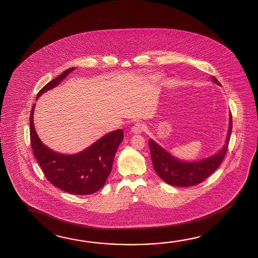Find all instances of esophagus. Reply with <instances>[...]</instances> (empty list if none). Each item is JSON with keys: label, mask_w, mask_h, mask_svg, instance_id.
<instances>
[{"label": "esophagus", "mask_w": 258, "mask_h": 258, "mask_svg": "<svg viewBox=\"0 0 258 258\" xmlns=\"http://www.w3.org/2000/svg\"><path fill=\"white\" fill-rule=\"evenodd\" d=\"M143 130H144V127H143L141 123H138V122L136 123V124L131 128L132 133H133V134H135V135H139V134H141Z\"/></svg>", "instance_id": "34e87169"}]
</instances>
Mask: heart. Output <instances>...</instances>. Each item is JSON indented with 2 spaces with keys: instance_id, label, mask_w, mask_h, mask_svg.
I'll list each match as a JSON object with an SVG mask.
<instances>
[{
  "instance_id": "obj_1",
  "label": "heart",
  "mask_w": 258,
  "mask_h": 258,
  "mask_svg": "<svg viewBox=\"0 0 258 258\" xmlns=\"http://www.w3.org/2000/svg\"><path fill=\"white\" fill-rule=\"evenodd\" d=\"M155 78H157V79H158V78H159V76H158V75H157V76H155Z\"/></svg>"
}]
</instances>
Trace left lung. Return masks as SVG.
Wrapping results in <instances>:
<instances>
[{
    "label": "left lung",
    "mask_w": 258,
    "mask_h": 258,
    "mask_svg": "<svg viewBox=\"0 0 258 258\" xmlns=\"http://www.w3.org/2000/svg\"><path fill=\"white\" fill-rule=\"evenodd\" d=\"M212 81L220 86V83L214 77H212ZM229 121L227 137L222 148L218 153L209 158L195 161H185L177 159L150 138L148 146L150 148L154 170L165 182L173 186H194L202 182L219 168L224 159L232 129V118L230 112Z\"/></svg>",
    "instance_id": "obj_1"
}]
</instances>
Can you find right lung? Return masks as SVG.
Masks as SVG:
<instances>
[{"mask_svg":"<svg viewBox=\"0 0 258 258\" xmlns=\"http://www.w3.org/2000/svg\"><path fill=\"white\" fill-rule=\"evenodd\" d=\"M76 68L72 67L48 83L37 95L56 88ZM34 109L29 117L30 141L34 156L50 183L72 195H90L99 191L110 175L117 148L123 139V131L118 129L99 138L76 154L56 152L41 142L34 125Z\"/></svg>","mask_w":258,"mask_h":258,"instance_id":"obj_1","label":"right lung"}]
</instances>
